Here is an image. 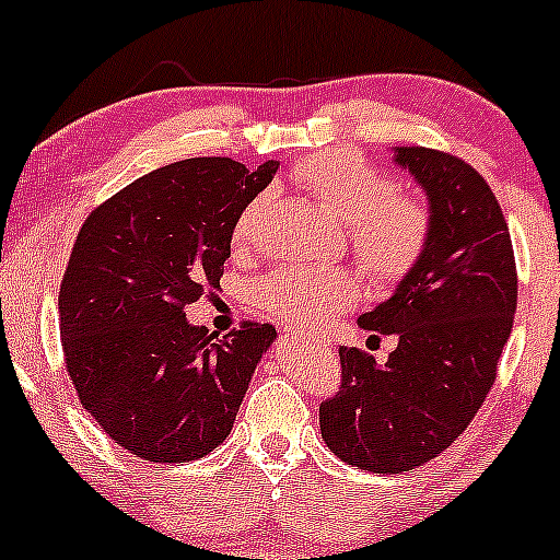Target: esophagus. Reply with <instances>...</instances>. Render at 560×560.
Wrapping results in <instances>:
<instances>
[{"label": "esophagus", "mask_w": 560, "mask_h": 560, "mask_svg": "<svg viewBox=\"0 0 560 560\" xmlns=\"http://www.w3.org/2000/svg\"><path fill=\"white\" fill-rule=\"evenodd\" d=\"M294 337H298V335H290V331H287V335H284V340H294Z\"/></svg>", "instance_id": "esophagus-1"}]
</instances>
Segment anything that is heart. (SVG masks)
<instances>
[{
    "label": "heart",
    "mask_w": 560,
    "mask_h": 560,
    "mask_svg": "<svg viewBox=\"0 0 560 560\" xmlns=\"http://www.w3.org/2000/svg\"><path fill=\"white\" fill-rule=\"evenodd\" d=\"M294 180L348 225L350 247L380 284L404 279L420 262L430 236L425 205L396 196L388 175L350 153L311 156L294 167ZM270 194H257L233 225V244L247 247L260 233ZM359 287L348 270L284 266L252 287L257 308L298 329H318L348 311Z\"/></svg>",
    "instance_id": "heart-1"
}]
</instances>
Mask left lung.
I'll return each mask as SVG.
<instances>
[{"label": "left lung", "mask_w": 560, "mask_h": 560, "mask_svg": "<svg viewBox=\"0 0 560 560\" xmlns=\"http://www.w3.org/2000/svg\"><path fill=\"white\" fill-rule=\"evenodd\" d=\"M422 188L430 236L420 262L359 327L396 335L385 364L340 348L342 390L318 407L322 439L342 463L404 472L439 457L470 425L513 329V244L481 175L450 153L393 149ZM372 335V337H377Z\"/></svg>", "instance_id": "obj_1"}]
</instances>
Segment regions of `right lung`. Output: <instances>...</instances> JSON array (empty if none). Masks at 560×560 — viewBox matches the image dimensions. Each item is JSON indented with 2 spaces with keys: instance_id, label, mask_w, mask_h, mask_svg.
Segmentation results:
<instances>
[{
  "instance_id": "right-lung-1",
  "label": "right lung",
  "mask_w": 560,
  "mask_h": 560,
  "mask_svg": "<svg viewBox=\"0 0 560 560\" xmlns=\"http://www.w3.org/2000/svg\"><path fill=\"white\" fill-rule=\"evenodd\" d=\"M276 170L186 159L84 220L60 284V340L82 407L121 450L190 463L229 439L276 329L244 324L214 340L183 308L220 287L236 218Z\"/></svg>"
}]
</instances>
